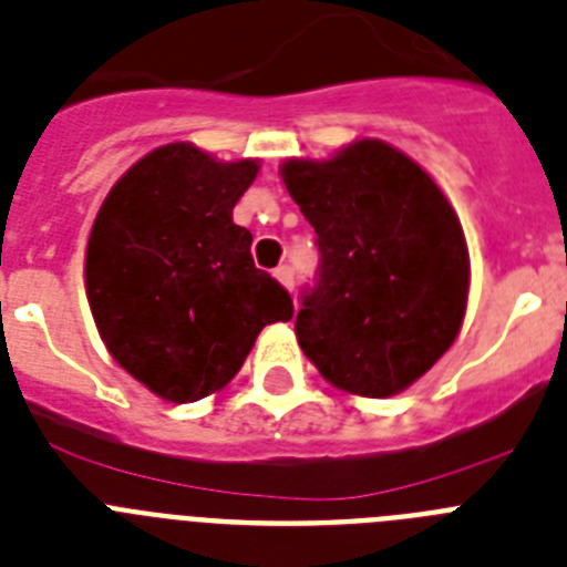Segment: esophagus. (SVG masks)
Segmentation results:
<instances>
[{
    "instance_id": "obj_1",
    "label": "esophagus",
    "mask_w": 567,
    "mask_h": 567,
    "mask_svg": "<svg viewBox=\"0 0 567 567\" xmlns=\"http://www.w3.org/2000/svg\"><path fill=\"white\" fill-rule=\"evenodd\" d=\"M275 278H278L280 284H284V287H287V289H292V284H295L292 266H289V264H280L278 269H275Z\"/></svg>"
}]
</instances>
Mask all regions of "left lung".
<instances>
[{
  "label": "left lung",
  "mask_w": 567,
  "mask_h": 567,
  "mask_svg": "<svg viewBox=\"0 0 567 567\" xmlns=\"http://www.w3.org/2000/svg\"><path fill=\"white\" fill-rule=\"evenodd\" d=\"M284 183L321 255L295 318L301 350L347 393H401L462 327L471 260L456 212L381 140H358L327 163L287 159Z\"/></svg>",
  "instance_id": "1"
}]
</instances>
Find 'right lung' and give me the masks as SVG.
Here are the masks:
<instances>
[{"instance_id": "1", "label": "right lung", "mask_w": 567, "mask_h": 567, "mask_svg": "<svg viewBox=\"0 0 567 567\" xmlns=\"http://www.w3.org/2000/svg\"><path fill=\"white\" fill-rule=\"evenodd\" d=\"M255 174V159L163 145L120 177L91 229L96 330L123 370L177 404L220 390L266 323L292 318L287 289L251 260V231L231 220Z\"/></svg>"}]
</instances>
